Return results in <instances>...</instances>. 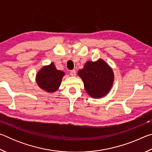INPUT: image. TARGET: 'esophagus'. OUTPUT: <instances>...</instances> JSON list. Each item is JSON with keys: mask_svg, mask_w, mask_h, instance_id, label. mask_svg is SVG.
<instances>
[{"mask_svg": "<svg viewBox=\"0 0 152 152\" xmlns=\"http://www.w3.org/2000/svg\"><path fill=\"white\" fill-rule=\"evenodd\" d=\"M70 76H76V70H71L70 72Z\"/></svg>", "mask_w": 152, "mask_h": 152, "instance_id": "esophagus-1", "label": "esophagus"}]
</instances>
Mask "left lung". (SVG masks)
Returning <instances> with one entry per match:
<instances>
[{"mask_svg": "<svg viewBox=\"0 0 152 152\" xmlns=\"http://www.w3.org/2000/svg\"><path fill=\"white\" fill-rule=\"evenodd\" d=\"M78 75L82 80L87 94L94 99L107 96L115 78L112 68L101 58L86 61L83 68L78 70Z\"/></svg>", "mask_w": 152, "mask_h": 152, "instance_id": "left-lung-1", "label": "left lung"}]
</instances>
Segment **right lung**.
Listing matches in <instances>:
<instances>
[{
	"mask_svg": "<svg viewBox=\"0 0 152 152\" xmlns=\"http://www.w3.org/2000/svg\"><path fill=\"white\" fill-rule=\"evenodd\" d=\"M65 76V72L57 70L53 62L47 66H43L37 72L35 81L38 86L49 93L55 92L60 88L61 80Z\"/></svg>",
	"mask_w": 152,
	"mask_h": 152,
	"instance_id": "1",
	"label": "right lung"
}]
</instances>
